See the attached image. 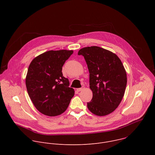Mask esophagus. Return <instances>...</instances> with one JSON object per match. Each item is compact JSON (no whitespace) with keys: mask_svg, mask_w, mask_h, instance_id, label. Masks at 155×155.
<instances>
[{"mask_svg":"<svg viewBox=\"0 0 155 155\" xmlns=\"http://www.w3.org/2000/svg\"><path fill=\"white\" fill-rule=\"evenodd\" d=\"M84 86H82L81 87H80V88H78V89H77V91H82L83 90H84Z\"/></svg>","mask_w":155,"mask_h":155,"instance_id":"34e87169","label":"esophagus"}]
</instances>
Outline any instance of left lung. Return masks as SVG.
Instances as JSON below:
<instances>
[{
  "label": "left lung",
  "mask_w": 155,
  "mask_h": 155,
  "mask_svg": "<svg viewBox=\"0 0 155 155\" xmlns=\"http://www.w3.org/2000/svg\"><path fill=\"white\" fill-rule=\"evenodd\" d=\"M78 54L84 56L90 72L93 98L87 108L100 117L112 113L121 103L127 84L122 62L116 54L96 46L83 48Z\"/></svg>",
  "instance_id": "8db88e82"
}]
</instances>
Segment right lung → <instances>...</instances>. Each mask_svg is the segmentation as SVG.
Masks as SVG:
<instances>
[{
  "label": "right lung",
  "mask_w": 155,
  "mask_h": 155,
  "mask_svg": "<svg viewBox=\"0 0 155 155\" xmlns=\"http://www.w3.org/2000/svg\"><path fill=\"white\" fill-rule=\"evenodd\" d=\"M73 50H50L31 61L26 77L28 94L37 110L42 114L55 117L68 108L75 94L69 87L68 78L63 77L62 68Z\"/></svg>",
  "instance_id": "obj_1"
}]
</instances>
